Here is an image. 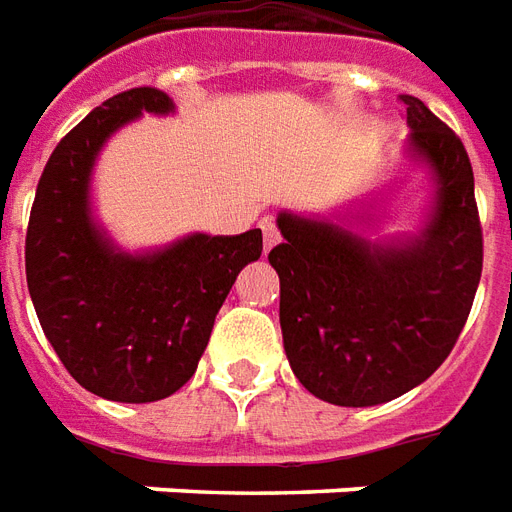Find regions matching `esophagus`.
I'll return each mask as SVG.
<instances>
[{
	"instance_id": "obj_1",
	"label": "esophagus",
	"mask_w": 512,
	"mask_h": 512,
	"mask_svg": "<svg viewBox=\"0 0 512 512\" xmlns=\"http://www.w3.org/2000/svg\"><path fill=\"white\" fill-rule=\"evenodd\" d=\"M261 231H264V251H270V248H275V245L281 242V231L275 229L272 220H264V223H261Z\"/></svg>"
}]
</instances>
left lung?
I'll return each instance as SVG.
<instances>
[{
	"label": "left lung",
	"mask_w": 512,
	"mask_h": 512,
	"mask_svg": "<svg viewBox=\"0 0 512 512\" xmlns=\"http://www.w3.org/2000/svg\"><path fill=\"white\" fill-rule=\"evenodd\" d=\"M409 152L436 182L417 237L371 242L338 223L278 215L283 349L300 384L335 406H376L425 382L453 352L483 272L475 174L461 138L401 95Z\"/></svg>",
	"instance_id": "8db88e82"
}]
</instances>
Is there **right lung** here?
<instances>
[{"mask_svg":"<svg viewBox=\"0 0 512 512\" xmlns=\"http://www.w3.org/2000/svg\"><path fill=\"white\" fill-rule=\"evenodd\" d=\"M174 103L155 87L119 92L70 130L37 182L26 229V286L40 327L84 390L149 404L196 374L220 305L261 229L188 234L160 251L125 253L92 218L89 179L114 130Z\"/></svg>","mask_w":512,"mask_h":512,"instance_id":"obj_1","label":"right lung"}]
</instances>
